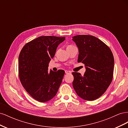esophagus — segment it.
<instances>
[{
    "mask_svg": "<svg viewBox=\"0 0 128 128\" xmlns=\"http://www.w3.org/2000/svg\"><path fill=\"white\" fill-rule=\"evenodd\" d=\"M65 73L66 74H71L72 72L69 70H65Z\"/></svg>",
    "mask_w": 128,
    "mask_h": 128,
    "instance_id": "obj_1",
    "label": "esophagus"
}]
</instances>
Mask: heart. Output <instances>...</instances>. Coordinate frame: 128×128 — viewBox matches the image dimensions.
Returning a JSON list of instances; mask_svg holds the SVG:
<instances>
[{
    "label": "heart",
    "instance_id": "heart-1",
    "mask_svg": "<svg viewBox=\"0 0 128 128\" xmlns=\"http://www.w3.org/2000/svg\"><path fill=\"white\" fill-rule=\"evenodd\" d=\"M69 46H68V47H69Z\"/></svg>",
    "mask_w": 128,
    "mask_h": 128
}]
</instances>
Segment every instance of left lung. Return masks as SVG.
<instances>
[{"label": "left lung", "mask_w": 128, "mask_h": 128, "mask_svg": "<svg viewBox=\"0 0 128 128\" xmlns=\"http://www.w3.org/2000/svg\"><path fill=\"white\" fill-rule=\"evenodd\" d=\"M79 54L78 62L85 64L84 76L74 72L73 88L77 94L86 100L99 98L106 91L113 79L114 59L111 50L98 38L91 35L72 37Z\"/></svg>", "instance_id": "left-lung-1"}]
</instances>
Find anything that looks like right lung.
Segmentation results:
<instances>
[{
  "label": "right lung",
  "mask_w": 128,
  "mask_h": 128,
  "mask_svg": "<svg viewBox=\"0 0 128 128\" xmlns=\"http://www.w3.org/2000/svg\"><path fill=\"white\" fill-rule=\"evenodd\" d=\"M65 37L40 36L26 44L18 56V75L26 91L40 102H46L56 95L64 71H48V64L56 48Z\"/></svg>",
  "instance_id": "obj_1"
}]
</instances>
